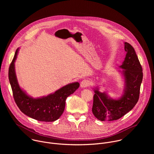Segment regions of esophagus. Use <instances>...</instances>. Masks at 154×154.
I'll return each mask as SVG.
<instances>
[{
    "label": "esophagus",
    "instance_id": "34e87169",
    "mask_svg": "<svg viewBox=\"0 0 154 154\" xmlns=\"http://www.w3.org/2000/svg\"><path fill=\"white\" fill-rule=\"evenodd\" d=\"M90 82L88 80L85 79L83 80H82L80 83V87L83 88H86L88 86H90Z\"/></svg>",
    "mask_w": 154,
    "mask_h": 154
}]
</instances>
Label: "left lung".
<instances>
[{"mask_svg":"<svg viewBox=\"0 0 154 154\" xmlns=\"http://www.w3.org/2000/svg\"><path fill=\"white\" fill-rule=\"evenodd\" d=\"M126 55L119 68V72L124 79V90L117 99L109 97L106 92L101 93L99 87L94 89L92 112L94 116L101 121L117 120L135 106L139 99L140 86L143 80V69L134 48L129 43L124 42Z\"/></svg>","mask_w":154,"mask_h":154,"instance_id":"1","label":"left lung"}]
</instances>
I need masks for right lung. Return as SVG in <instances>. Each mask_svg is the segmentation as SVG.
Returning <instances> with one entry per match:
<instances>
[{"instance_id":"obj_1","label":"right lung","mask_w":154,"mask_h":154,"mask_svg":"<svg viewBox=\"0 0 154 154\" xmlns=\"http://www.w3.org/2000/svg\"><path fill=\"white\" fill-rule=\"evenodd\" d=\"M18 52L19 48L16 51L8 71L9 81L16 103L22 112L34 119L44 122L57 120L64 110L66 100L79 88V83L68 84L47 96L32 97L21 88L17 82L14 63Z\"/></svg>"}]
</instances>
